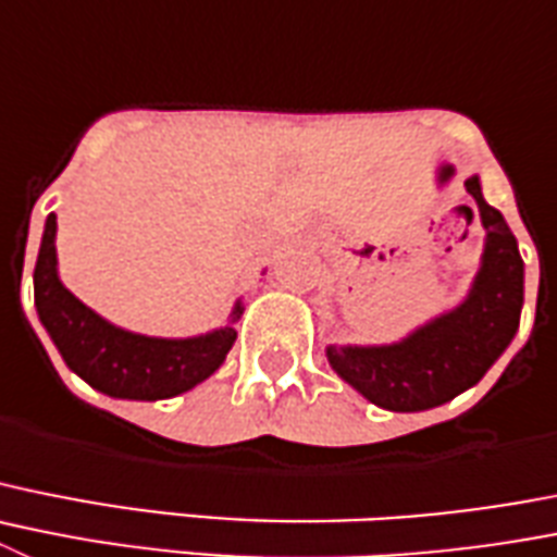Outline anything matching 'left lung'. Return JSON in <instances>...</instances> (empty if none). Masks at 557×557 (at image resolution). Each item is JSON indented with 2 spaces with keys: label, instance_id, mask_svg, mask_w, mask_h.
I'll return each instance as SVG.
<instances>
[{
  "label": "left lung",
  "instance_id": "1",
  "mask_svg": "<svg viewBox=\"0 0 557 557\" xmlns=\"http://www.w3.org/2000/svg\"><path fill=\"white\" fill-rule=\"evenodd\" d=\"M475 198L483 237L478 273L453 309L386 345H329L331 370L372 406L428 411L472 389L508 350L524 304V262L499 209L483 198L481 176L463 182Z\"/></svg>",
  "mask_w": 557,
  "mask_h": 557
}]
</instances>
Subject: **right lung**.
<instances>
[{
	"instance_id": "right-lung-1",
	"label": "right lung",
	"mask_w": 557,
	"mask_h": 557,
	"mask_svg": "<svg viewBox=\"0 0 557 557\" xmlns=\"http://www.w3.org/2000/svg\"><path fill=\"white\" fill-rule=\"evenodd\" d=\"M58 215L44 223L35 262V309L54 348L71 372L96 392L119 400H168L207 381L226 361L243 318V298L232 306L226 325L196 336H149L121 329L82 304L58 270Z\"/></svg>"
}]
</instances>
